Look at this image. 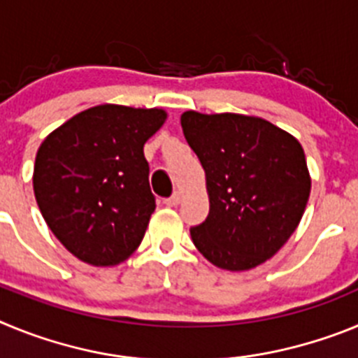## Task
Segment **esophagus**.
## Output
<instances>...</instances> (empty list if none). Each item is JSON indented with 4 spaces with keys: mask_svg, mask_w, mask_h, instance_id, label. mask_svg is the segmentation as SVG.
<instances>
[{
    "mask_svg": "<svg viewBox=\"0 0 358 358\" xmlns=\"http://www.w3.org/2000/svg\"><path fill=\"white\" fill-rule=\"evenodd\" d=\"M181 199H182L181 192H176V194H173L172 197L166 199V201H164V204H166V206H169V208H176L177 204H179V202H181Z\"/></svg>",
    "mask_w": 358,
    "mask_h": 358,
    "instance_id": "34e87169",
    "label": "esophagus"
}]
</instances>
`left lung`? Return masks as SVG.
Masks as SVG:
<instances>
[{
	"label": "left lung",
	"mask_w": 358,
	"mask_h": 358,
	"mask_svg": "<svg viewBox=\"0 0 358 358\" xmlns=\"http://www.w3.org/2000/svg\"><path fill=\"white\" fill-rule=\"evenodd\" d=\"M185 138L197 154L210 213L189 229L195 248L226 271H249L278 251L301 222L310 173L301 143L258 116L181 115Z\"/></svg>",
	"instance_id": "1"
}]
</instances>
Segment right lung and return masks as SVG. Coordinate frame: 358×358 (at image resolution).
Here are the masks:
<instances>
[{
	"mask_svg": "<svg viewBox=\"0 0 358 358\" xmlns=\"http://www.w3.org/2000/svg\"><path fill=\"white\" fill-rule=\"evenodd\" d=\"M166 120L163 109H85L41 143L34 194L57 240L94 267L122 264L138 249L156 199L143 145Z\"/></svg>",
	"mask_w": 358,
	"mask_h": 358,
	"instance_id": "add662e5",
	"label": "right lung"
}]
</instances>
